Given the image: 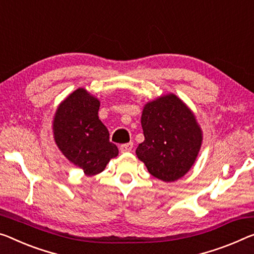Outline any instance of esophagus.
<instances>
[{
  "mask_svg": "<svg viewBox=\"0 0 254 254\" xmlns=\"http://www.w3.org/2000/svg\"><path fill=\"white\" fill-rule=\"evenodd\" d=\"M132 143H126V144H122L120 145V151H122V153H126V152H130L132 150Z\"/></svg>",
  "mask_w": 254,
  "mask_h": 254,
  "instance_id": "esophagus-1",
  "label": "esophagus"
}]
</instances>
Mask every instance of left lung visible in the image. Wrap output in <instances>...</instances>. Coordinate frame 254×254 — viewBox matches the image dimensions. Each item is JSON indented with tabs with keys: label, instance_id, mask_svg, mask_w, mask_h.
Returning a JSON list of instances; mask_svg holds the SVG:
<instances>
[{
	"label": "left lung",
	"instance_id": "left-lung-1",
	"mask_svg": "<svg viewBox=\"0 0 254 254\" xmlns=\"http://www.w3.org/2000/svg\"><path fill=\"white\" fill-rule=\"evenodd\" d=\"M144 142L136 154L149 173L163 182H174L193 166L202 143V131L193 112L176 95L169 94L143 109Z\"/></svg>",
	"mask_w": 254,
	"mask_h": 254
}]
</instances>
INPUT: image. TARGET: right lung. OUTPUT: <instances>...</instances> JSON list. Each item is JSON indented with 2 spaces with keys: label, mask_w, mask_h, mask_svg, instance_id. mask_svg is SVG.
I'll return each instance as SVG.
<instances>
[{
  "label": "right lung",
  "mask_w": 254,
  "mask_h": 254,
  "mask_svg": "<svg viewBox=\"0 0 254 254\" xmlns=\"http://www.w3.org/2000/svg\"><path fill=\"white\" fill-rule=\"evenodd\" d=\"M99 100L86 89L78 88L59 105L54 116L53 132L58 147L86 176L100 174L119 153L99 119Z\"/></svg>",
  "instance_id": "1"
}]
</instances>
